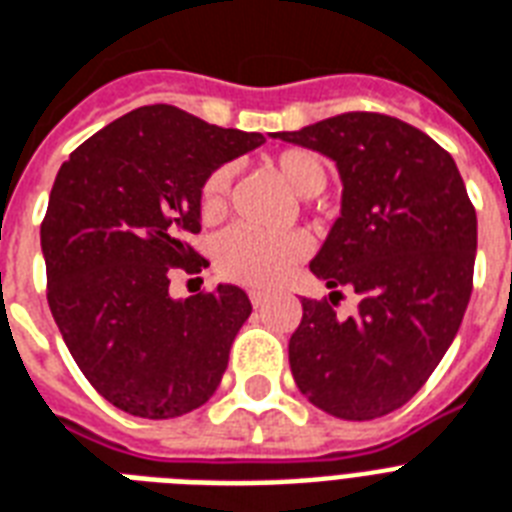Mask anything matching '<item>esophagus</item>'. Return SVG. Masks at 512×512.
<instances>
[{
	"label": "esophagus",
	"instance_id": "34e87169",
	"mask_svg": "<svg viewBox=\"0 0 512 512\" xmlns=\"http://www.w3.org/2000/svg\"><path fill=\"white\" fill-rule=\"evenodd\" d=\"M249 300H252V305H255V308H260V305L265 303V292H257V289H249Z\"/></svg>",
	"mask_w": 512,
	"mask_h": 512
}]
</instances>
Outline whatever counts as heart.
Here are the masks:
<instances>
[{
  "instance_id": "1",
  "label": "heart",
  "mask_w": 512,
  "mask_h": 512,
  "mask_svg": "<svg viewBox=\"0 0 512 512\" xmlns=\"http://www.w3.org/2000/svg\"><path fill=\"white\" fill-rule=\"evenodd\" d=\"M271 167L279 172L284 183L297 196H316L324 191L329 180V167L324 156L311 148H281L271 156ZM228 191H231V170L217 167L201 183L199 212L201 220L215 223L228 207ZM308 252V241L303 233H260L249 228H231L220 236L215 247L217 271L228 281L247 284V287H273L281 276L300 263Z\"/></svg>"
}]
</instances>
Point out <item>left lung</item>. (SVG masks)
Listing matches in <instances>:
<instances>
[{
	"label": "left lung",
	"mask_w": 512,
	"mask_h": 512,
	"mask_svg": "<svg viewBox=\"0 0 512 512\" xmlns=\"http://www.w3.org/2000/svg\"><path fill=\"white\" fill-rule=\"evenodd\" d=\"M276 138L329 156L342 180V215L311 263L333 303L303 297L292 377L327 414L374 420L425 385L460 329L476 207L452 156L393 116L350 111ZM337 286L362 297L358 317L336 319Z\"/></svg>",
	"instance_id": "left-lung-1"
}]
</instances>
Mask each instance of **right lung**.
Here are the masks:
<instances>
[{"label": "right lung", "instance_id": "add662e5", "mask_svg": "<svg viewBox=\"0 0 512 512\" xmlns=\"http://www.w3.org/2000/svg\"><path fill=\"white\" fill-rule=\"evenodd\" d=\"M265 143L175 106H143L63 162L42 220L47 303L76 366L135 417L167 420L207 404L249 319L244 289L220 284L172 300L175 271L207 260L199 191L212 170Z\"/></svg>", "mask_w": 512, "mask_h": 512}]
</instances>
